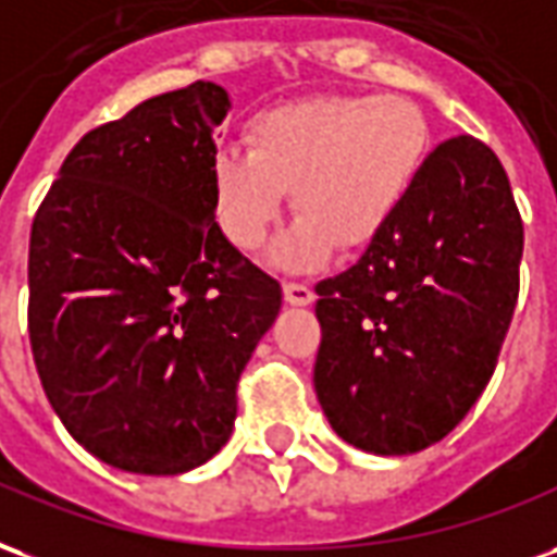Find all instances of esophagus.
<instances>
[{"instance_id": "obj_1", "label": "esophagus", "mask_w": 557, "mask_h": 557, "mask_svg": "<svg viewBox=\"0 0 557 557\" xmlns=\"http://www.w3.org/2000/svg\"><path fill=\"white\" fill-rule=\"evenodd\" d=\"M284 299L290 306H311L314 302V290L302 282H284Z\"/></svg>"}]
</instances>
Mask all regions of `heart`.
Segmentation results:
<instances>
[{
	"label": "heart",
	"mask_w": 557,
	"mask_h": 557,
	"mask_svg": "<svg viewBox=\"0 0 557 557\" xmlns=\"http://www.w3.org/2000/svg\"><path fill=\"white\" fill-rule=\"evenodd\" d=\"M246 148L213 157V216L239 251L261 249L294 189L299 219L273 258L314 270L383 237L428 165L430 127L400 95H318L255 115Z\"/></svg>",
	"instance_id": "heart-1"
}]
</instances>
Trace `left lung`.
Listing matches in <instances>:
<instances>
[{"label": "left lung", "instance_id": "1", "mask_svg": "<svg viewBox=\"0 0 557 557\" xmlns=\"http://www.w3.org/2000/svg\"><path fill=\"white\" fill-rule=\"evenodd\" d=\"M519 261L498 157L472 136L442 141L383 237L314 287V392L341 440L385 457L445 440L493 376Z\"/></svg>", "mask_w": 557, "mask_h": 557}]
</instances>
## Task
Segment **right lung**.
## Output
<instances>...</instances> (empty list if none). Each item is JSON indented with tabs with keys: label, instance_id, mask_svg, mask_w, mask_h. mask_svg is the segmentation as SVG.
I'll return each instance as SVG.
<instances>
[{
	"label": "right lung",
	"instance_id": "obj_1",
	"mask_svg": "<svg viewBox=\"0 0 557 557\" xmlns=\"http://www.w3.org/2000/svg\"><path fill=\"white\" fill-rule=\"evenodd\" d=\"M216 83L150 97L76 141L28 239V341L73 440L136 474H181L228 442L239 373L282 284L213 216Z\"/></svg>",
	"mask_w": 557,
	"mask_h": 557
}]
</instances>
